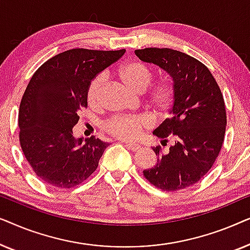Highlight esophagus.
I'll return each instance as SVG.
<instances>
[{
  "label": "esophagus",
  "instance_id": "34e87169",
  "mask_svg": "<svg viewBox=\"0 0 250 250\" xmlns=\"http://www.w3.org/2000/svg\"><path fill=\"white\" fill-rule=\"evenodd\" d=\"M125 146H127L128 149L133 150V151H138V150L141 148V146L136 145V143H129V142H125Z\"/></svg>",
  "mask_w": 250,
  "mask_h": 250
}]
</instances>
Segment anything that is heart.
<instances>
[{
  "instance_id": "b5f03b06",
  "label": "heart",
  "mask_w": 250,
  "mask_h": 250,
  "mask_svg": "<svg viewBox=\"0 0 250 250\" xmlns=\"http://www.w3.org/2000/svg\"><path fill=\"white\" fill-rule=\"evenodd\" d=\"M115 74L129 90L135 93H143L152 81L151 70L145 63L135 60L122 63L116 69ZM104 83V75H97L91 80L87 87V101L91 105H97L100 102ZM176 91L173 82L164 80L152 87L148 101L157 114L164 115L172 107ZM150 125L151 121L148 116H122L110 119L105 124V129L118 139L135 140L145 129L149 128Z\"/></svg>"
}]
</instances>
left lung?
Listing matches in <instances>:
<instances>
[{"label": "left lung", "instance_id": "1", "mask_svg": "<svg viewBox=\"0 0 250 250\" xmlns=\"http://www.w3.org/2000/svg\"><path fill=\"white\" fill-rule=\"evenodd\" d=\"M140 60L162 68L172 77L176 95L166 118L153 134L167 145L152 148L158 162L143 170L150 183L164 191L192 186L211 168L224 141L227 112L224 99L208 68L180 51L158 47L135 50Z\"/></svg>", "mask_w": 250, "mask_h": 250}]
</instances>
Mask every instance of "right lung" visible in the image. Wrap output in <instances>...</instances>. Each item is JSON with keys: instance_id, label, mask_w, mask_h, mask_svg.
Wrapping results in <instances>:
<instances>
[{"instance_id": "1", "label": "right lung", "mask_w": 250, "mask_h": 250, "mask_svg": "<svg viewBox=\"0 0 250 250\" xmlns=\"http://www.w3.org/2000/svg\"><path fill=\"white\" fill-rule=\"evenodd\" d=\"M125 50L71 49L44 62L30 78L19 108V140L27 162L50 186L69 189L97 169L107 142L74 136L82 108H87L92 78Z\"/></svg>"}]
</instances>
